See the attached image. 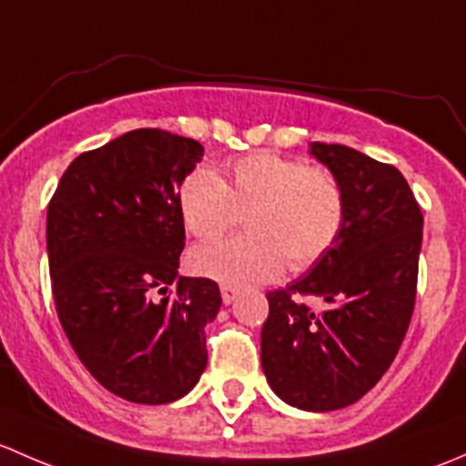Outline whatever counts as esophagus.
Returning <instances> with one entry per match:
<instances>
[{
    "mask_svg": "<svg viewBox=\"0 0 466 466\" xmlns=\"http://www.w3.org/2000/svg\"><path fill=\"white\" fill-rule=\"evenodd\" d=\"M235 299H238V289H235V287L222 285V300H224V305H231Z\"/></svg>",
    "mask_w": 466,
    "mask_h": 466,
    "instance_id": "1",
    "label": "esophagus"
}]
</instances>
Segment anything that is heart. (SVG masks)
<instances>
[{"label":"heart","instance_id":"b5f03b06","mask_svg":"<svg viewBox=\"0 0 466 466\" xmlns=\"http://www.w3.org/2000/svg\"><path fill=\"white\" fill-rule=\"evenodd\" d=\"M227 175L222 181L198 167L179 188L181 219L201 242L222 238L247 215L248 235L190 251L198 276L253 287L280 276L287 262L296 271L316 265L339 242L345 199L329 172L262 150L228 163Z\"/></svg>","mask_w":466,"mask_h":466}]
</instances>
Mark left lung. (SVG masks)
<instances>
[{
  "instance_id": "8db88e82",
  "label": "left lung",
  "mask_w": 466,
  "mask_h": 466,
  "mask_svg": "<svg viewBox=\"0 0 466 466\" xmlns=\"http://www.w3.org/2000/svg\"><path fill=\"white\" fill-rule=\"evenodd\" d=\"M343 190L339 242L303 278L267 296L260 359L271 390L300 410L361 400L397 357L415 307L424 218L395 166L339 143H309ZM291 293L319 295L314 312Z\"/></svg>"
}]
</instances>
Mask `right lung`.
I'll return each instance as SVG.
<instances>
[{"instance_id":"add662e5","label":"right lung","mask_w":466,"mask_h":466,"mask_svg":"<svg viewBox=\"0 0 466 466\" xmlns=\"http://www.w3.org/2000/svg\"><path fill=\"white\" fill-rule=\"evenodd\" d=\"M198 141L132 129L74 159L46 213L62 329L91 377L134 404H170L206 370L218 282L179 276V195Z\"/></svg>"}]
</instances>
